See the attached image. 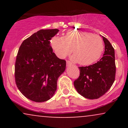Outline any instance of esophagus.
Wrapping results in <instances>:
<instances>
[{"instance_id":"34e87169","label":"esophagus","mask_w":128,"mask_h":128,"mask_svg":"<svg viewBox=\"0 0 128 128\" xmlns=\"http://www.w3.org/2000/svg\"><path fill=\"white\" fill-rule=\"evenodd\" d=\"M66 63H67V66H70L72 65V63L69 61H67V62Z\"/></svg>"}]
</instances>
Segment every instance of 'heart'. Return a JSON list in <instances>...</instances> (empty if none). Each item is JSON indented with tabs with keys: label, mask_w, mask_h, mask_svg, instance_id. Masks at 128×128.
Masks as SVG:
<instances>
[{
	"label": "heart",
	"mask_w": 128,
	"mask_h": 128,
	"mask_svg": "<svg viewBox=\"0 0 128 128\" xmlns=\"http://www.w3.org/2000/svg\"><path fill=\"white\" fill-rule=\"evenodd\" d=\"M50 46L56 55L66 58L72 51L73 60L82 66H90L100 58L104 49L102 38L90 32L70 30L64 36H54Z\"/></svg>",
	"instance_id": "heart-1"
}]
</instances>
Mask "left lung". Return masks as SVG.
Returning <instances> with one entry per match:
<instances>
[{
  "instance_id": "8db88e82",
  "label": "left lung",
  "mask_w": 128,
  "mask_h": 128,
  "mask_svg": "<svg viewBox=\"0 0 128 128\" xmlns=\"http://www.w3.org/2000/svg\"><path fill=\"white\" fill-rule=\"evenodd\" d=\"M105 52L102 58L95 64L79 67L80 74L74 81L79 94L86 99H95L102 96L110 90L115 80L116 63L114 49L102 36Z\"/></svg>"
}]
</instances>
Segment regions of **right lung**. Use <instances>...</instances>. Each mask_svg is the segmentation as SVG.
Here are the masks:
<instances>
[{
	"mask_svg": "<svg viewBox=\"0 0 128 128\" xmlns=\"http://www.w3.org/2000/svg\"><path fill=\"white\" fill-rule=\"evenodd\" d=\"M59 30L42 29L24 40L15 64L17 88L26 98L36 102L48 100L56 90L57 80L65 71L66 61L53 52L50 41Z\"/></svg>",
	"mask_w": 128,
	"mask_h": 128,
	"instance_id": "add662e5",
	"label": "right lung"
}]
</instances>
